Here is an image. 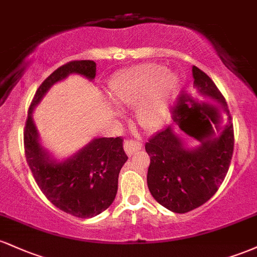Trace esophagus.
<instances>
[{"label": "esophagus", "instance_id": "obj_1", "mask_svg": "<svg viewBox=\"0 0 257 257\" xmlns=\"http://www.w3.org/2000/svg\"><path fill=\"white\" fill-rule=\"evenodd\" d=\"M141 146H143V144H141L140 141L133 140V139H128V140L124 141V150L126 155L129 156L134 155L135 152L139 151V150H141Z\"/></svg>", "mask_w": 257, "mask_h": 257}]
</instances>
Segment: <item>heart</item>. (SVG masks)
<instances>
[{"mask_svg": "<svg viewBox=\"0 0 257 257\" xmlns=\"http://www.w3.org/2000/svg\"><path fill=\"white\" fill-rule=\"evenodd\" d=\"M164 71V67L158 65H144L123 75L111 85V99L114 104L122 107L139 105L138 123L146 131L155 129L162 122L175 87V76Z\"/></svg>", "mask_w": 257, "mask_h": 257, "instance_id": "obj_1", "label": "heart"}]
</instances>
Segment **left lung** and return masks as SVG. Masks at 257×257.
<instances>
[{
  "mask_svg": "<svg viewBox=\"0 0 257 257\" xmlns=\"http://www.w3.org/2000/svg\"><path fill=\"white\" fill-rule=\"evenodd\" d=\"M192 73L199 93L215 101L205 104L215 112L214 118H210L215 129L209 122L214 138L202 141L194 137L200 146L185 149L172 125H168L145 144L150 156V192L159 204L178 214L198 208L216 193L228 172L234 149V131L226 99L205 72L193 66ZM223 111L227 119L220 117Z\"/></svg>",
  "mask_w": 257,
  "mask_h": 257,
  "instance_id": "1",
  "label": "left lung"
}]
</instances>
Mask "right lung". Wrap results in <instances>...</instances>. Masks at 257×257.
Wrapping results in <instances>:
<instances>
[{"label":"right lung","mask_w":257,"mask_h":257,"mask_svg":"<svg viewBox=\"0 0 257 257\" xmlns=\"http://www.w3.org/2000/svg\"><path fill=\"white\" fill-rule=\"evenodd\" d=\"M93 60H73L51 73L35 93L24 128V150L28 166L42 193L57 208L72 216L88 219L99 215L112 204L118 188V175L128 156L123 138H99L63 163L51 161L38 143L32 122V110L55 82L70 73L95 77Z\"/></svg>","instance_id":"add662e5"}]
</instances>
